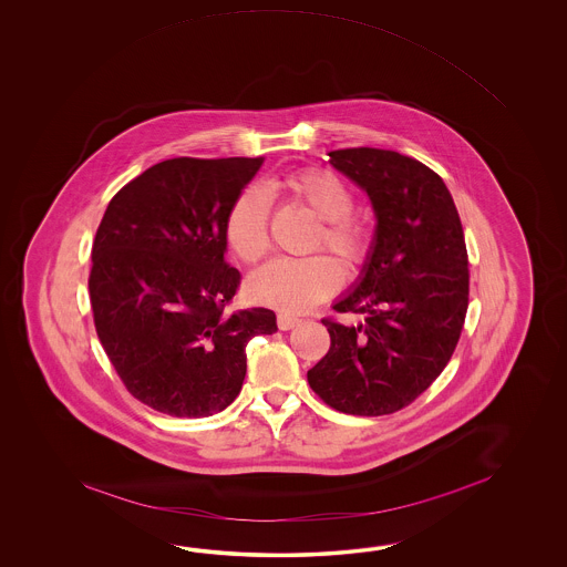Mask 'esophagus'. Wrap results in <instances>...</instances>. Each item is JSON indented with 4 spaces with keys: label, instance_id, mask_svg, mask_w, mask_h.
Listing matches in <instances>:
<instances>
[{
    "label": "esophagus",
    "instance_id": "34e87169",
    "mask_svg": "<svg viewBox=\"0 0 567 567\" xmlns=\"http://www.w3.org/2000/svg\"><path fill=\"white\" fill-rule=\"evenodd\" d=\"M301 320L298 316H289V313H278L279 330H291L293 326L300 324Z\"/></svg>",
    "mask_w": 567,
    "mask_h": 567
}]
</instances>
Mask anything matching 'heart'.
<instances>
[{
    "mask_svg": "<svg viewBox=\"0 0 567 567\" xmlns=\"http://www.w3.org/2000/svg\"><path fill=\"white\" fill-rule=\"evenodd\" d=\"M281 193L320 218L312 249H328L342 266L354 271L367 264L373 249V230L352 213L354 196L330 169L293 172L276 182ZM225 237L243 264H257L269 251V194L247 186L229 206ZM340 286V267L328 255L303 259L279 257L257 269L247 281V293L261 306L284 312H306L332 296Z\"/></svg>",
    "mask_w": 567,
    "mask_h": 567,
    "instance_id": "1",
    "label": "heart"
}]
</instances>
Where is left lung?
Listing matches in <instances>:
<instances>
[{"label": "left lung", "mask_w": 567, "mask_h": 567, "mask_svg": "<svg viewBox=\"0 0 567 567\" xmlns=\"http://www.w3.org/2000/svg\"><path fill=\"white\" fill-rule=\"evenodd\" d=\"M328 156L369 194L377 230L361 281L334 303L364 322L322 320L330 349L308 383L332 410L389 415L434 383L458 344L471 278L464 230L446 184L422 162L377 147Z\"/></svg>", "instance_id": "1"}]
</instances>
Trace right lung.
Here are the masks:
<instances>
[{"instance_id":"1","label":"right lung","mask_w":567,"mask_h":567,"mask_svg":"<svg viewBox=\"0 0 567 567\" xmlns=\"http://www.w3.org/2000/svg\"><path fill=\"white\" fill-rule=\"evenodd\" d=\"M264 157H172L109 203L91 251L96 337L147 408L206 417L230 405L245 347L278 330L267 308L225 312L241 274L225 261V218Z\"/></svg>"}]
</instances>
